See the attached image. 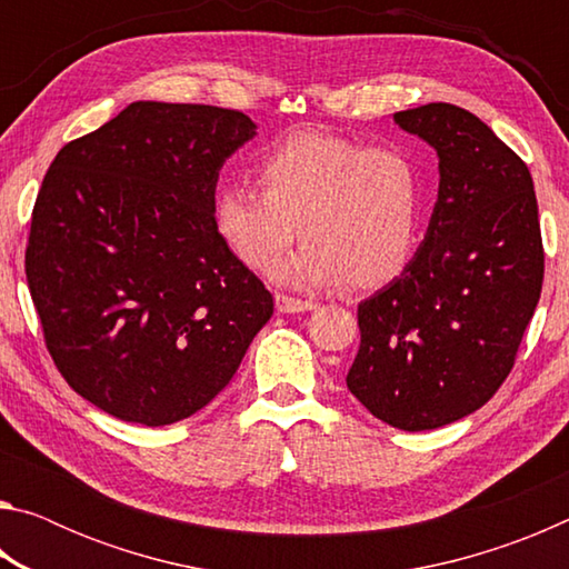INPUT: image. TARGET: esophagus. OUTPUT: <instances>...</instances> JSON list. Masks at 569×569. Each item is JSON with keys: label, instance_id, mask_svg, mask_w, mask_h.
<instances>
[{"label": "esophagus", "instance_id": "obj_1", "mask_svg": "<svg viewBox=\"0 0 569 569\" xmlns=\"http://www.w3.org/2000/svg\"><path fill=\"white\" fill-rule=\"evenodd\" d=\"M276 308L281 313H303V311H313L316 303L313 301H301V298H293V296L276 293Z\"/></svg>", "mask_w": 569, "mask_h": 569}]
</instances>
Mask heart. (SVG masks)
Segmentation results:
<instances>
[{
  "label": "heart",
  "mask_w": 569,
  "mask_h": 569,
  "mask_svg": "<svg viewBox=\"0 0 569 569\" xmlns=\"http://www.w3.org/2000/svg\"><path fill=\"white\" fill-rule=\"evenodd\" d=\"M258 188L218 190L213 223L240 263L273 271L296 238L301 250L281 268L293 286L377 288L397 278L417 250L423 178L409 152L369 148L326 132H296L263 152Z\"/></svg>",
  "instance_id": "b5f03b06"
}]
</instances>
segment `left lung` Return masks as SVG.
<instances>
[{"mask_svg":"<svg viewBox=\"0 0 569 569\" xmlns=\"http://www.w3.org/2000/svg\"><path fill=\"white\" fill-rule=\"evenodd\" d=\"M439 156L427 236L389 286L359 303L346 387L403 431L445 427L495 397L542 293L532 176L477 114L429 102L393 114Z\"/></svg>","mask_w":569,"mask_h":569,"instance_id":"obj_1","label":"left lung"}]
</instances>
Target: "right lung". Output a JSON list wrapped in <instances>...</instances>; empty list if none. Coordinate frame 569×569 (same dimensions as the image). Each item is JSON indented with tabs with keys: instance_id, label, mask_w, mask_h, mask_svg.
<instances>
[{
	"instance_id": "1",
	"label": "right lung",
	"mask_w": 569,
	"mask_h": 569,
	"mask_svg": "<svg viewBox=\"0 0 569 569\" xmlns=\"http://www.w3.org/2000/svg\"><path fill=\"white\" fill-rule=\"evenodd\" d=\"M253 134L238 110L132 102L47 170L27 283L54 366L112 417H192L273 316L213 223L218 172Z\"/></svg>"
}]
</instances>
